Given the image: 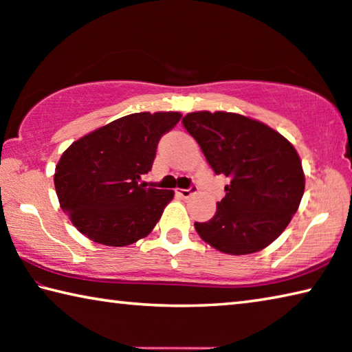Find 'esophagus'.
I'll use <instances>...</instances> for the list:
<instances>
[{"label": "esophagus", "mask_w": 352, "mask_h": 352, "mask_svg": "<svg viewBox=\"0 0 352 352\" xmlns=\"http://www.w3.org/2000/svg\"><path fill=\"white\" fill-rule=\"evenodd\" d=\"M195 190H197V186H195V184H190V186L188 188V189H177L175 192L178 194V195H182L183 199H188V197H190V195H192Z\"/></svg>", "instance_id": "1"}]
</instances>
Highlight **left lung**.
Instances as JSON below:
<instances>
[{
  "label": "left lung",
  "mask_w": 352,
  "mask_h": 352,
  "mask_svg": "<svg viewBox=\"0 0 352 352\" xmlns=\"http://www.w3.org/2000/svg\"><path fill=\"white\" fill-rule=\"evenodd\" d=\"M183 126L216 174L230 178L225 197L199 236L219 252L250 254L276 239L294 217L305 172L295 147L256 119L226 111H194Z\"/></svg>",
  "instance_id": "left-lung-1"
}]
</instances>
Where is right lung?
<instances>
[{
  "label": "right lung",
  "mask_w": 352,
  "mask_h": 352,
  "mask_svg": "<svg viewBox=\"0 0 352 352\" xmlns=\"http://www.w3.org/2000/svg\"><path fill=\"white\" fill-rule=\"evenodd\" d=\"M178 111L133 113L74 141L58 160L54 184L60 208L82 234L109 247L146 237L174 190L147 188L158 141Z\"/></svg>",
  "instance_id": "right-lung-1"
}]
</instances>
